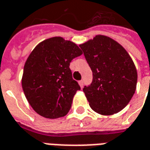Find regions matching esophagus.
Segmentation results:
<instances>
[{
	"mask_svg": "<svg viewBox=\"0 0 150 150\" xmlns=\"http://www.w3.org/2000/svg\"><path fill=\"white\" fill-rule=\"evenodd\" d=\"M79 86H81V88H82L83 87V86H84V82H83V81L82 80H81V81H79Z\"/></svg>",
	"mask_w": 150,
	"mask_h": 150,
	"instance_id": "obj_1",
	"label": "esophagus"
}]
</instances>
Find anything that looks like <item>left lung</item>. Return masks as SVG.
<instances>
[{
  "instance_id": "obj_1",
  "label": "left lung",
  "mask_w": 150,
  "mask_h": 150,
  "mask_svg": "<svg viewBox=\"0 0 150 150\" xmlns=\"http://www.w3.org/2000/svg\"><path fill=\"white\" fill-rule=\"evenodd\" d=\"M93 72V81L83 91L91 109L112 115L127 105L135 93L137 73L127 51L112 38L97 35L79 45Z\"/></svg>"
}]
</instances>
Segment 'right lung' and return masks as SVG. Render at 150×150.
<instances>
[{
  "instance_id": "obj_1",
  "label": "right lung",
  "mask_w": 150,
  "mask_h": 150,
  "mask_svg": "<svg viewBox=\"0 0 150 150\" xmlns=\"http://www.w3.org/2000/svg\"><path fill=\"white\" fill-rule=\"evenodd\" d=\"M82 54L76 44L54 37L35 47L24 66V93L36 112L55 119L67 114L81 87L73 79L69 64Z\"/></svg>"
}]
</instances>
